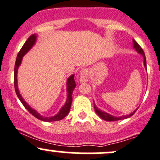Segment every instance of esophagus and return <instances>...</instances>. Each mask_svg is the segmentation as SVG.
<instances>
[{
    "label": "esophagus",
    "mask_w": 160,
    "mask_h": 160,
    "mask_svg": "<svg viewBox=\"0 0 160 160\" xmlns=\"http://www.w3.org/2000/svg\"><path fill=\"white\" fill-rule=\"evenodd\" d=\"M80 83H87L89 80V71L88 70L83 69L80 73Z\"/></svg>",
    "instance_id": "esophagus-1"
}]
</instances>
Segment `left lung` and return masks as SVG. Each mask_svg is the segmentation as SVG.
Instances as JSON below:
<instances>
[{"instance_id":"obj_1","label":"left lung","mask_w":160,"mask_h":160,"mask_svg":"<svg viewBox=\"0 0 160 160\" xmlns=\"http://www.w3.org/2000/svg\"><path fill=\"white\" fill-rule=\"evenodd\" d=\"M133 48L136 50V52H138V54H141V55L143 56V65H144V68H146V70H147V61H146V57H145L144 52H143V49L141 48V47L138 45V42H137L134 39H133ZM94 108H95V112H96V113L97 114V115H99V116L102 119H103V120H105V121H107V122H115V121H118V120H122V119L128 118L132 116V115L135 113V112L138 110V108H136L134 112H131V113L129 114V115H122V116H120V117L113 116V115H110V114L107 113V112L102 111V110H101V109H99V108L96 106L95 102H94Z\"/></svg>"}]
</instances>
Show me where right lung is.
<instances>
[{"label":"right lung","instance_id":"add662e5","mask_svg":"<svg viewBox=\"0 0 160 160\" xmlns=\"http://www.w3.org/2000/svg\"><path fill=\"white\" fill-rule=\"evenodd\" d=\"M36 40H37V35L33 34L31 36H29V38L26 40V42L24 43L23 46L22 47V48L20 49V52L17 54V60H16L15 63V68H14V87H15V91L16 93H17V97L19 98V99L20 100V102H22V104L23 105V106L25 107L26 109L29 112V113H31L32 115L34 117H36V118L39 119V120L43 121V122H56V121H60L61 119H63L64 118H65L67 115L69 113L70 109H71V103H72V94H73V91L76 87V83L74 81V74H72L68 78L67 80V99L64 105L61 108V109L59 110V112L56 114L54 116L51 117H45L42 116V115H40L38 112L35 110L34 108H32V107L28 104L27 102L24 100L22 96H21L20 93V91H19L18 88V82H17V73H18V69L19 67L20 66L21 63H22V58L25 54L29 52L30 49L32 48L35 45V44L36 43Z\"/></svg>","mask_w":160,"mask_h":160}]
</instances>
